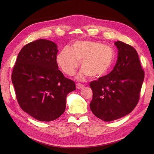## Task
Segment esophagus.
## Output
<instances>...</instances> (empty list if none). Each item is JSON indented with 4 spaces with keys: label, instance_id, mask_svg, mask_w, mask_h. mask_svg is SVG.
Wrapping results in <instances>:
<instances>
[{
    "label": "esophagus",
    "instance_id": "34e87169",
    "mask_svg": "<svg viewBox=\"0 0 154 154\" xmlns=\"http://www.w3.org/2000/svg\"><path fill=\"white\" fill-rule=\"evenodd\" d=\"M76 86L77 89H80V88H82L83 87H84V85H83L82 84H80V83H77V84L76 85Z\"/></svg>",
    "mask_w": 154,
    "mask_h": 154
}]
</instances>
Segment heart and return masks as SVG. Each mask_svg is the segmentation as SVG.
<instances>
[{
  "label": "heart",
  "mask_w": 154,
  "mask_h": 154,
  "mask_svg": "<svg viewBox=\"0 0 154 154\" xmlns=\"http://www.w3.org/2000/svg\"><path fill=\"white\" fill-rule=\"evenodd\" d=\"M80 62L82 70L77 76L78 80H84L88 76L98 78L112 67L114 51L110 46L99 42L78 40L72 45L71 49L64 48L57 56L58 64L67 75H72Z\"/></svg>",
  "instance_id": "1"
}]
</instances>
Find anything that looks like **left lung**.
<instances>
[{
	"label": "left lung",
	"mask_w": 154,
	"mask_h": 154,
	"mask_svg": "<svg viewBox=\"0 0 154 154\" xmlns=\"http://www.w3.org/2000/svg\"><path fill=\"white\" fill-rule=\"evenodd\" d=\"M114 44L118 57L113 70L90 83L93 92L91 110L104 122H112L131 112L138 103L144 77L136 50L121 41Z\"/></svg>",
	"instance_id": "1"
}]
</instances>
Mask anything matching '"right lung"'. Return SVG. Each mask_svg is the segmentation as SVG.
<instances>
[{
	"label": "right lung",
	"instance_id": "obj_1",
	"mask_svg": "<svg viewBox=\"0 0 154 154\" xmlns=\"http://www.w3.org/2000/svg\"><path fill=\"white\" fill-rule=\"evenodd\" d=\"M57 45L39 39L27 44L18 54L11 80L22 109L40 122L58 118L66 110L74 82L58 70Z\"/></svg>",
	"mask_w": 154,
	"mask_h": 154
}]
</instances>
